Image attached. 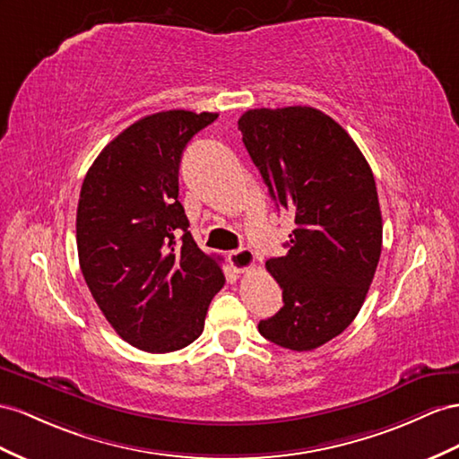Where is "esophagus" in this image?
<instances>
[{
	"instance_id": "1",
	"label": "esophagus",
	"mask_w": 459,
	"mask_h": 459,
	"mask_svg": "<svg viewBox=\"0 0 459 459\" xmlns=\"http://www.w3.org/2000/svg\"><path fill=\"white\" fill-rule=\"evenodd\" d=\"M227 260H229V264L232 265V269H234V272H237V273L248 272V269H252V267L255 265V255H254V252H252V250H246V248L229 252Z\"/></svg>"
}]
</instances>
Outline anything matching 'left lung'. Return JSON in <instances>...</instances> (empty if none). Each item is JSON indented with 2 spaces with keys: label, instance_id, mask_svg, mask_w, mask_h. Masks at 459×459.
Instances as JSON below:
<instances>
[{
  "label": "left lung",
  "instance_id": "1",
  "mask_svg": "<svg viewBox=\"0 0 459 459\" xmlns=\"http://www.w3.org/2000/svg\"><path fill=\"white\" fill-rule=\"evenodd\" d=\"M238 129L269 195L297 225L289 254L265 262L285 304L257 330L279 347L312 351L355 320L378 267L374 176L345 129L312 107L254 108Z\"/></svg>",
  "mask_w": 459,
  "mask_h": 459
}]
</instances>
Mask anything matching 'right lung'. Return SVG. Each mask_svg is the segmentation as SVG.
Instances as JSON below:
<instances>
[{"label": "right lung", "mask_w": 459, "mask_h": 459, "mask_svg": "<svg viewBox=\"0 0 459 459\" xmlns=\"http://www.w3.org/2000/svg\"><path fill=\"white\" fill-rule=\"evenodd\" d=\"M219 114L167 110L141 117L102 149L81 186L79 265L124 342L147 352L202 335L225 285L219 260L197 248L178 202L180 159ZM182 231V245L175 237Z\"/></svg>", "instance_id": "obj_1"}]
</instances>
